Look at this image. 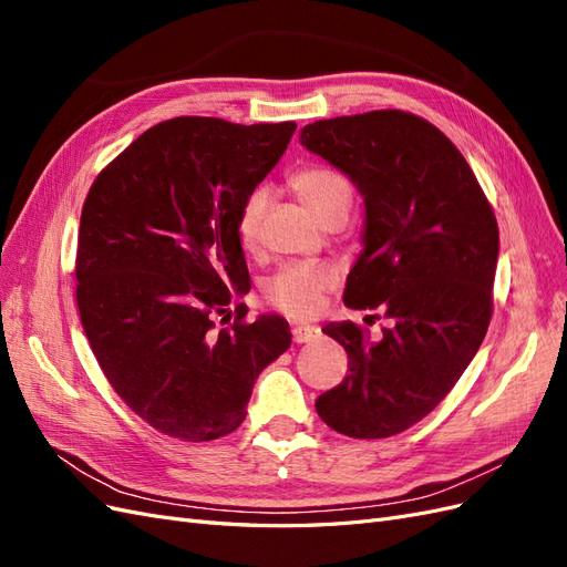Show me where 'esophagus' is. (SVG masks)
Here are the masks:
<instances>
[{
	"mask_svg": "<svg viewBox=\"0 0 567 567\" xmlns=\"http://www.w3.org/2000/svg\"><path fill=\"white\" fill-rule=\"evenodd\" d=\"M293 342H312L319 338V329L317 326H293Z\"/></svg>",
	"mask_w": 567,
	"mask_h": 567,
	"instance_id": "1",
	"label": "esophagus"
}]
</instances>
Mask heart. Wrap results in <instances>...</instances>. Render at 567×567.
<instances>
[{"instance_id":"b5f03b06","label":"heart","mask_w":567,"mask_h":567,"mask_svg":"<svg viewBox=\"0 0 567 567\" xmlns=\"http://www.w3.org/2000/svg\"><path fill=\"white\" fill-rule=\"evenodd\" d=\"M288 186L321 225L333 215H346L350 208L352 188L350 182L342 177L338 169L329 165L310 163L298 167L288 177ZM269 196L265 188H252L241 203L236 219L238 241L246 250H255L260 246V225L267 210ZM338 271L326 262H298L286 265L265 284V298L277 310L293 315L300 319L315 317L321 307L323 296L336 286Z\"/></svg>"}]
</instances>
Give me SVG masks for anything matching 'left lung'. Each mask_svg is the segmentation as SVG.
<instances>
[{"label":"left lung","mask_w":567,"mask_h":567,"mask_svg":"<svg viewBox=\"0 0 567 567\" xmlns=\"http://www.w3.org/2000/svg\"><path fill=\"white\" fill-rule=\"evenodd\" d=\"M300 142L364 196V250L342 300L392 321L375 342L352 321L326 326L350 375L317 414L348 437L398 435L447 398L487 333L499 227L461 151L414 113L317 120Z\"/></svg>","instance_id":"1"}]
</instances>
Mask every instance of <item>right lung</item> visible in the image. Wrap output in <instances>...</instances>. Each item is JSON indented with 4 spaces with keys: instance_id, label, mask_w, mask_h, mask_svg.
Listing matches in <instances>:
<instances>
[{
    "instance_id": "add662e5",
    "label": "right lung",
    "mask_w": 567,
    "mask_h": 567,
    "mask_svg": "<svg viewBox=\"0 0 567 567\" xmlns=\"http://www.w3.org/2000/svg\"><path fill=\"white\" fill-rule=\"evenodd\" d=\"M296 123L184 115L153 125L94 179L82 205L75 300L109 383L136 416L184 442L234 433L260 371L290 348L265 315L215 329L250 288L236 219Z\"/></svg>"
}]
</instances>
